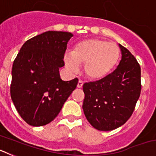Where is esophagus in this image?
I'll return each instance as SVG.
<instances>
[{"label": "esophagus", "instance_id": "esophagus-1", "mask_svg": "<svg viewBox=\"0 0 156 156\" xmlns=\"http://www.w3.org/2000/svg\"><path fill=\"white\" fill-rule=\"evenodd\" d=\"M83 82L82 80H79L78 83H77V87L81 88L83 87Z\"/></svg>", "mask_w": 156, "mask_h": 156}]
</instances>
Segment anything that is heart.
Masks as SVG:
<instances>
[{
	"mask_svg": "<svg viewBox=\"0 0 156 156\" xmlns=\"http://www.w3.org/2000/svg\"><path fill=\"white\" fill-rule=\"evenodd\" d=\"M119 58L120 49L116 44L90 38L76 43L71 54H65L64 61L66 67L72 72L77 71L78 65H84L85 75L89 79L98 80L113 71Z\"/></svg>",
	"mask_w": 156,
	"mask_h": 156,
	"instance_id": "1",
	"label": "heart"
}]
</instances>
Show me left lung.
Wrapping results in <instances>:
<instances>
[{
  "label": "left lung",
  "instance_id": "obj_1",
  "mask_svg": "<svg viewBox=\"0 0 156 156\" xmlns=\"http://www.w3.org/2000/svg\"><path fill=\"white\" fill-rule=\"evenodd\" d=\"M122 59L108 76L83 86V109L95 129L109 131L123 125L133 114L141 90L140 67L129 50L119 44Z\"/></svg>",
  "mask_w": 156,
  "mask_h": 156
}]
</instances>
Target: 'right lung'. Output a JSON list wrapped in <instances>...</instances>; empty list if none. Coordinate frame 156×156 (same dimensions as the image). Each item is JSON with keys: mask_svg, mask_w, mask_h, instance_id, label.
<instances>
[{"mask_svg": "<svg viewBox=\"0 0 156 156\" xmlns=\"http://www.w3.org/2000/svg\"><path fill=\"white\" fill-rule=\"evenodd\" d=\"M72 37L69 32H45L28 40L14 60L11 97L30 126H44L54 120L76 87L77 78L63 81L59 74Z\"/></svg>", "mask_w": 156, "mask_h": 156, "instance_id": "obj_1", "label": "right lung"}]
</instances>
